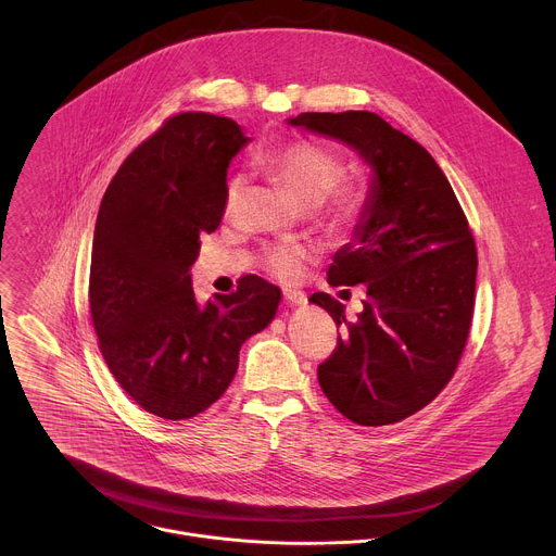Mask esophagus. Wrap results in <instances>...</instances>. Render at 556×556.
I'll return each mask as SVG.
<instances>
[{
	"label": "esophagus",
	"instance_id": "1",
	"mask_svg": "<svg viewBox=\"0 0 556 556\" xmlns=\"http://www.w3.org/2000/svg\"><path fill=\"white\" fill-rule=\"evenodd\" d=\"M283 301L290 305V307H301L307 303V296L301 292V290H286L283 292Z\"/></svg>",
	"mask_w": 556,
	"mask_h": 556
}]
</instances>
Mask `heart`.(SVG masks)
Wrapping results in <instances>:
<instances>
[{"mask_svg":"<svg viewBox=\"0 0 556 556\" xmlns=\"http://www.w3.org/2000/svg\"><path fill=\"white\" fill-rule=\"evenodd\" d=\"M257 165L264 172H268L273 178H277L288 190V194L301 205L323 203L340 176V161L331 152L309 141H288V143L268 148L257 156ZM240 185H242L240 178H233L229 182V192H227L229 205L236 201ZM355 207H357V201L349 190H336L327 205L331 218L338 223L346 220L355 212ZM303 257H305L303 249L277 247L266 253V268L277 279L290 281L299 275V266Z\"/></svg>","mask_w":556,"mask_h":556,"instance_id":"obj_1","label":"heart"}]
</instances>
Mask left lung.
Masks as SVG:
<instances>
[{
    "instance_id": "1",
    "label": "left lung",
    "mask_w": 556,
    "mask_h": 556,
    "mask_svg": "<svg viewBox=\"0 0 556 556\" xmlns=\"http://www.w3.org/2000/svg\"><path fill=\"white\" fill-rule=\"evenodd\" d=\"M290 126L336 139L371 169L353 240L329 266V286H366L349 323L325 292L309 296L346 325L318 366L327 400L357 426L397 424L428 406L454 376L476 292V244L432 154L368 111L301 113ZM344 292V290H342Z\"/></svg>"
}]
</instances>
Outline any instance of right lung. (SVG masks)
<instances>
[{
    "label": "right lung",
    "instance_id": "1",
    "mask_svg": "<svg viewBox=\"0 0 556 556\" xmlns=\"http://www.w3.org/2000/svg\"><path fill=\"white\" fill-rule=\"evenodd\" d=\"M249 141L229 117L178 113L126 156L100 203L89 275L100 351L128 397L161 419L218 402L240 346L281 301L255 275L207 303L192 290L201 236L218 229L229 163Z\"/></svg>",
    "mask_w": 556,
    "mask_h": 556
}]
</instances>
